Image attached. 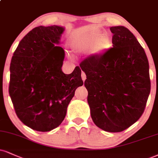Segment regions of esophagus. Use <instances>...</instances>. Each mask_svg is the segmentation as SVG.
<instances>
[{
  "instance_id": "1",
  "label": "esophagus",
  "mask_w": 158,
  "mask_h": 158,
  "mask_svg": "<svg viewBox=\"0 0 158 158\" xmlns=\"http://www.w3.org/2000/svg\"><path fill=\"white\" fill-rule=\"evenodd\" d=\"M81 79H82L83 81H85V79H86V75H85V73L84 72H81Z\"/></svg>"
}]
</instances>
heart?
Segmentation results:
<instances>
[{"mask_svg":"<svg viewBox=\"0 0 158 158\" xmlns=\"http://www.w3.org/2000/svg\"><path fill=\"white\" fill-rule=\"evenodd\" d=\"M101 32L99 28H94L78 35L72 42L73 47L79 52L90 51L94 56L104 54L111 48L113 42L109 34Z\"/></svg>","mask_w":158,"mask_h":158,"instance_id":"b5f03b06","label":"heart"}]
</instances>
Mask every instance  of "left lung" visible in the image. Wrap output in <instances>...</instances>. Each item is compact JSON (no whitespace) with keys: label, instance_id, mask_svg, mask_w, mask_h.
Returning a JSON list of instances; mask_svg holds the SVG:
<instances>
[{"label":"left lung","instance_id":"8db88e82","mask_svg":"<svg viewBox=\"0 0 158 158\" xmlns=\"http://www.w3.org/2000/svg\"><path fill=\"white\" fill-rule=\"evenodd\" d=\"M113 47L79 64L93 121L106 132H119L143 114L150 94L149 67L144 49L122 26L110 27Z\"/></svg>","mask_w":158,"mask_h":158}]
</instances>
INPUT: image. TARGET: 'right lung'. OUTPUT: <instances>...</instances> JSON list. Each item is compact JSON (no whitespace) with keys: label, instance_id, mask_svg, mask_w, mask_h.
Listing matches in <instances>:
<instances>
[{"label":"right lung","instance_id":"obj_1","mask_svg":"<svg viewBox=\"0 0 158 158\" xmlns=\"http://www.w3.org/2000/svg\"><path fill=\"white\" fill-rule=\"evenodd\" d=\"M64 28L43 26L20 40L10 64L9 93L15 113L25 125L48 132L64 120L77 87L82 86L81 69L64 73V51L59 46Z\"/></svg>","mask_w":158,"mask_h":158}]
</instances>
